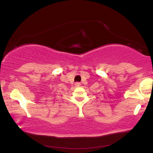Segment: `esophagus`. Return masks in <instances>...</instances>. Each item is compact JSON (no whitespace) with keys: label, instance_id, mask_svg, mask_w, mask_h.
<instances>
[{"label":"esophagus","instance_id":"obj_1","mask_svg":"<svg viewBox=\"0 0 153 153\" xmlns=\"http://www.w3.org/2000/svg\"><path fill=\"white\" fill-rule=\"evenodd\" d=\"M76 85H77V86H79V85H80V84H79V82H76Z\"/></svg>","mask_w":153,"mask_h":153}]
</instances>
